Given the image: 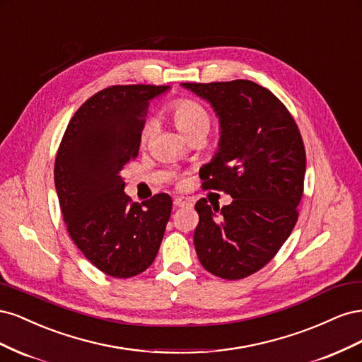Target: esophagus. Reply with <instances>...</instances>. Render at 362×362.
<instances>
[{
	"mask_svg": "<svg viewBox=\"0 0 362 362\" xmlns=\"http://www.w3.org/2000/svg\"><path fill=\"white\" fill-rule=\"evenodd\" d=\"M190 204H192V199L190 198H185V196H177V198L173 199V205L175 206H180V208L187 206Z\"/></svg>",
	"mask_w": 362,
	"mask_h": 362,
	"instance_id": "obj_1",
	"label": "esophagus"
}]
</instances>
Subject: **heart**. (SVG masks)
<instances>
[{
	"label": "heart",
	"instance_id": "b5f03b06",
	"mask_svg": "<svg viewBox=\"0 0 362 362\" xmlns=\"http://www.w3.org/2000/svg\"><path fill=\"white\" fill-rule=\"evenodd\" d=\"M169 112L175 125L185 137L198 133V131H208L210 128V115L196 101L178 100L170 104ZM151 131L152 127L146 125L141 131V140L146 141L151 136Z\"/></svg>",
	"mask_w": 362,
	"mask_h": 362
}]
</instances>
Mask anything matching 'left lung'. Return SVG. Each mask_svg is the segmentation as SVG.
<instances>
[{"label":"left lung","instance_id":"obj_1","mask_svg":"<svg viewBox=\"0 0 362 362\" xmlns=\"http://www.w3.org/2000/svg\"><path fill=\"white\" fill-rule=\"evenodd\" d=\"M181 86L210 104L218 119V148L204 166V185L233 198L222 208L204 198L196 202V254L213 275L242 279L276 255L298 222L303 141L286 105L254 81Z\"/></svg>","mask_w":362,"mask_h":362}]
</instances>
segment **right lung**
<instances>
[{
	"instance_id": "add662e5",
	"label": "right lung",
	"mask_w": 362,
	"mask_h": 362,
	"mask_svg": "<svg viewBox=\"0 0 362 362\" xmlns=\"http://www.w3.org/2000/svg\"><path fill=\"white\" fill-rule=\"evenodd\" d=\"M169 89L136 84L98 92L72 116L57 152L54 182L68 233L83 255L113 278L146 270L169 222V194L139 205L120 177L137 156L151 101Z\"/></svg>"
}]
</instances>
